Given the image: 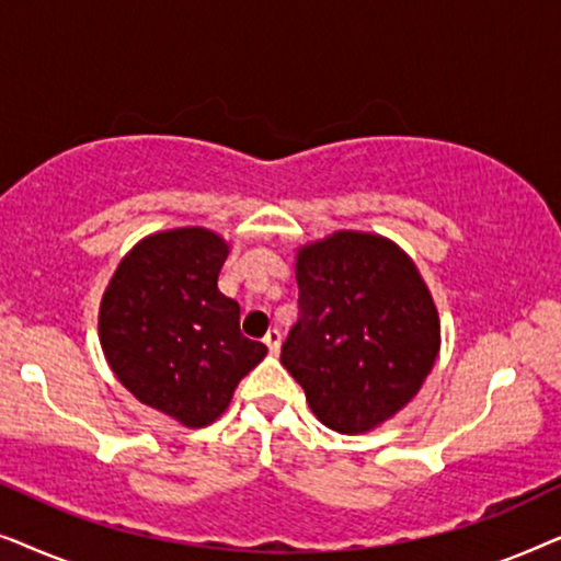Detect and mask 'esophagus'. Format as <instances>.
<instances>
[{
    "instance_id": "1",
    "label": "esophagus",
    "mask_w": 561,
    "mask_h": 561,
    "mask_svg": "<svg viewBox=\"0 0 561 561\" xmlns=\"http://www.w3.org/2000/svg\"><path fill=\"white\" fill-rule=\"evenodd\" d=\"M265 340V344H267V350L271 352H278L280 350V342H283V334H280V329H267V334L263 336Z\"/></svg>"
}]
</instances>
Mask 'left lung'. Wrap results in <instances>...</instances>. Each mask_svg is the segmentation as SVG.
Here are the masks:
<instances>
[{"label":"left lung","mask_w":561,"mask_h":561,"mask_svg":"<svg viewBox=\"0 0 561 561\" xmlns=\"http://www.w3.org/2000/svg\"><path fill=\"white\" fill-rule=\"evenodd\" d=\"M298 321L280 363L340 434L396 416L439 355V313L413 260L380 234L334 232L298 250Z\"/></svg>","instance_id":"8db88e82"}]
</instances>
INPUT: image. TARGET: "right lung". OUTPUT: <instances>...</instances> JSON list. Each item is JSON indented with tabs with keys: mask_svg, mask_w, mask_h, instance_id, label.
Instances as JSON below:
<instances>
[{
	"mask_svg": "<svg viewBox=\"0 0 561 561\" xmlns=\"http://www.w3.org/2000/svg\"><path fill=\"white\" fill-rule=\"evenodd\" d=\"M229 255L211 229L145 237L127 252L99 309V340L137 401L183 426H209L267 355L240 332V304L217 280Z\"/></svg>",
	"mask_w": 561,
	"mask_h": 561,
	"instance_id": "1",
	"label": "right lung"
}]
</instances>
